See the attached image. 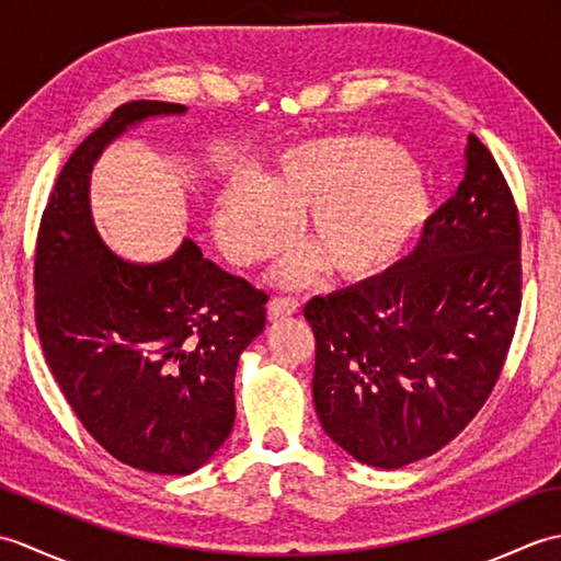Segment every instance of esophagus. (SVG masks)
Returning <instances> with one entry per match:
<instances>
[{
  "label": "esophagus",
  "mask_w": 561,
  "mask_h": 561,
  "mask_svg": "<svg viewBox=\"0 0 561 561\" xmlns=\"http://www.w3.org/2000/svg\"><path fill=\"white\" fill-rule=\"evenodd\" d=\"M299 299H294V296H274V299L267 304V318L270 320H279V318H287L299 313Z\"/></svg>",
  "instance_id": "34e87169"
}]
</instances>
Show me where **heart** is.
<instances>
[{"mask_svg": "<svg viewBox=\"0 0 561 561\" xmlns=\"http://www.w3.org/2000/svg\"><path fill=\"white\" fill-rule=\"evenodd\" d=\"M426 185L396 141L340 135L304 141L257 178L238 175L217 195L214 229L224 255L250 265L284 245L289 217L301 214V238L313 253L294 257L282 279L313 274L368 282L388 272L424 231Z\"/></svg>", "mask_w": 561, "mask_h": 561, "instance_id": "heart-1", "label": "heart"}]
</instances>
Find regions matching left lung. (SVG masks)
<instances>
[{"instance_id": "obj_1", "label": "left lung", "mask_w": 561, "mask_h": 561, "mask_svg": "<svg viewBox=\"0 0 561 561\" xmlns=\"http://www.w3.org/2000/svg\"><path fill=\"white\" fill-rule=\"evenodd\" d=\"M520 284L514 195L490 149L470 135L456 195L428 217L414 253L383 277L304 308L325 434L383 470L450 444L502 374Z\"/></svg>"}]
</instances>
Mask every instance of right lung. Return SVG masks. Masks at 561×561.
<instances>
[{"label":"right lung","mask_w":561,"mask_h":561,"mask_svg":"<svg viewBox=\"0 0 561 561\" xmlns=\"http://www.w3.org/2000/svg\"><path fill=\"white\" fill-rule=\"evenodd\" d=\"M181 113V103L133 101L81 141L47 199L33 270L35 328L69 408L113 458L157 474H190L229 438L238 356L265 328L267 304L190 238L139 265L93 226L101 151L147 117Z\"/></svg>","instance_id":"1"}]
</instances>
